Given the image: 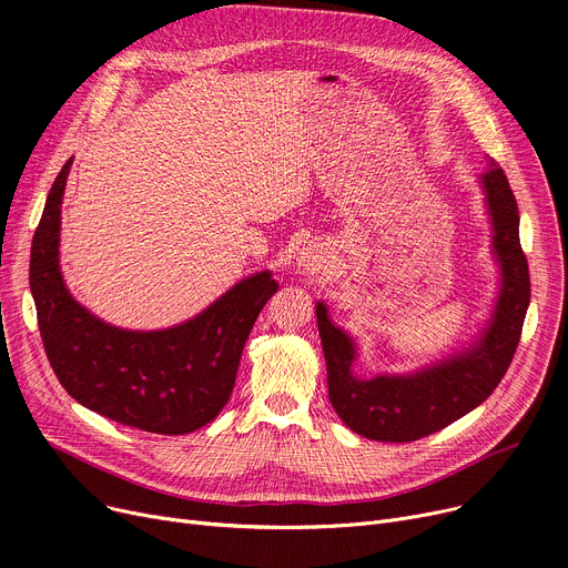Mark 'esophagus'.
<instances>
[{
	"instance_id": "obj_1",
	"label": "esophagus",
	"mask_w": 568,
	"mask_h": 568,
	"mask_svg": "<svg viewBox=\"0 0 568 568\" xmlns=\"http://www.w3.org/2000/svg\"><path fill=\"white\" fill-rule=\"evenodd\" d=\"M301 267H304L308 274H315V272H320L324 267V257L313 253V251H306L304 260H301Z\"/></svg>"
}]
</instances>
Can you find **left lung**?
<instances>
[{
    "label": "left lung",
    "instance_id": "8db88e82",
    "mask_svg": "<svg viewBox=\"0 0 568 568\" xmlns=\"http://www.w3.org/2000/svg\"><path fill=\"white\" fill-rule=\"evenodd\" d=\"M484 189L503 287L494 322L477 347L410 376L358 379L352 372L354 343L328 320L326 306L317 304L328 399L343 423L369 440L410 443L440 432L494 393L511 365L530 304V270L518 237V205L496 160H488Z\"/></svg>",
    "mask_w": 568,
    "mask_h": 568
}]
</instances>
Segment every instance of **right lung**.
<instances>
[{
  "label": "right lung",
  "mask_w": 568,
  "mask_h": 568,
  "mask_svg": "<svg viewBox=\"0 0 568 568\" xmlns=\"http://www.w3.org/2000/svg\"><path fill=\"white\" fill-rule=\"evenodd\" d=\"M57 175L31 242L29 285L57 379L82 406L150 434L180 436L212 423L229 402L246 337L278 285L255 274L180 326L123 331L74 301L59 272L65 178Z\"/></svg>",
  "instance_id": "1"
}]
</instances>
